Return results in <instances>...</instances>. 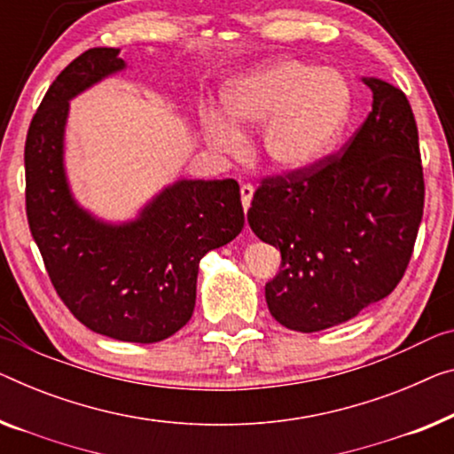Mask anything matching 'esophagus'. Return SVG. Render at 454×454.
Instances as JSON below:
<instances>
[{
  "mask_svg": "<svg viewBox=\"0 0 454 454\" xmlns=\"http://www.w3.org/2000/svg\"><path fill=\"white\" fill-rule=\"evenodd\" d=\"M253 193H254V187L250 184H245L240 187V200H242V207H245V212L250 207V200H253Z\"/></svg>",
  "mask_w": 454,
  "mask_h": 454,
  "instance_id": "34e87169",
  "label": "esophagus"
}]
</instances>
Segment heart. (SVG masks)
I'll return each instance as SVG.
<instances>
[{"mask_svg": "<svg viewBox=\"0 0 454 454\" xmlns=\"http://www.w3.org/2000/svg\"><path fill=\"white\" fill-rule=\"evenodd\" d=\"M230 118L242 126H267V157L283 171H306L334 151L353 114L347 79L322 67L283 60L239 81L226 96ZM206 132L215 148L234 153L242 134L228 118L209 114Z\"/></svg>", "mask_w": 454, "mask_h": 454, "instance_id": "heart-1", "label": "heart"}]
</instances>
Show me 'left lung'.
<instances>
[{
  "label": "left lung",
  "instance_id": "8db88e82",
  "mask_svg": "<svg viewBox=\"0 0 454 454\" xmlns=\"http://www.w3.org/2000/svg\"><path fill=\"white\" fill-rule=\"evenodd\" d=\"M373 110L340 151L306 171L267 175L247 214L281 253L265 286L270 316L317 333L387 297L414 253L424 214L418 126L405 93L364 79Z\"/></svg>",
  "mask_w": 454,
  "mask_h": 454
}]
</instances>
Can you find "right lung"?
<instances>
[{"label": "right lung", "mask_w": 454, "mask_h": 454, "mask_svg": "<svg viewBox=\"0 0 454 454\" xmlns=\"http://www.w3.org/2000/svg\"><path fill=\"white\" fill-rule=\"evenodd\" d=\"M120 69L118 49H90L52 81L26 137V215L71 314L98 334L151 344L189 322L200 261L240 234L245 212L234 179L179 181L124 226L73 201L63 168L69 99Z\"/></svg>", "instance_id": "obj_1"}]
</instances>
